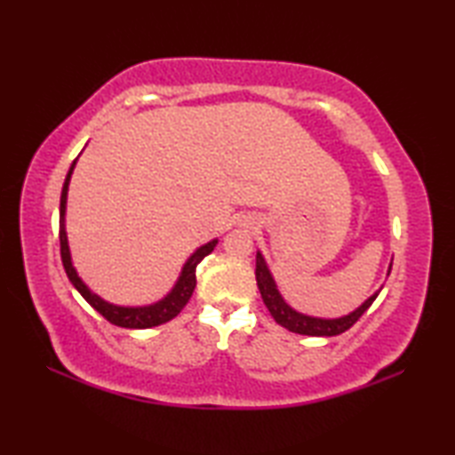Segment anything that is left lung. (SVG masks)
I'll return each instance as SVG.
<instances>
[{
  "mask_svg": "<svg viewBox=\"0 0 455 455\" xmlns=\"http://www.w3.org/2000/svg\"><path fill=\"white\" fill-rule=\"evenodd\" d=\"M391 273V267L387 275ZM257 284H259V291H260V297H263V303L267 305L268 313L273 315V319L279 323L281 327L292 331V333H299V335H311V337H333V335H341L347 331L349 327H353L357 323V319L363 315L371 303L379 295V291H375L371 297L367 299V301L357 307L355 311H351L349 315H343V317L339 319H321V317H311V315H305V313H299L292 309V307L284 301L283 295L276 289V283L273 279L271 271H268L267 267V260L263 257V252L257 251Z\"/></svg>",
  "mask_w": 455,
  "mask_h": 455,
  "instance_id": "8db88e82",
  "label": "left lung"
}]
</instances>
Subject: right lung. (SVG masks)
<instances>
[{"instance_id": "obj_1", "label": "right lung", "mask_w": 455, "mask_h": 455, "mask_svg": "<svg viewBox=\"0 0 455 455\" xmlns=\"http://www.w3.org/2000/svg\"><path fill=\"white\" fill-rule=\"evenodd\" d=\"M76 163L78 158L74 160L70 171H68L64 188H61V196H60V252H61V263H64L66 275L70 283L78 289L80 295L86 299V301L94 307V309L102 315L106 321H110L112 325L118 327H126V329H150L156 325H163V323L174 319L179 315L184 305L188 303V299L192 297V291L196 287V265L203 260L206 255H211L217 246L219 238L206 243L196 249L192 255L188 257L187 263H184L179 281L174 283V287L171 289L166 297L160 299V301L152 303V305H142V307H122V305H114L104 301L102 297L96 295L94 291L88 289V284L80 279L78 271H76L72 265V255H70V246H68V235H66V203H68V187H70V179L72 172L76 168Z\"/></svg>"}]
</instances>
